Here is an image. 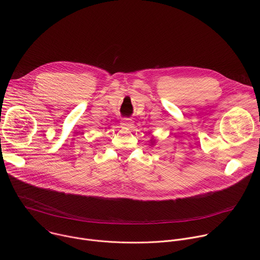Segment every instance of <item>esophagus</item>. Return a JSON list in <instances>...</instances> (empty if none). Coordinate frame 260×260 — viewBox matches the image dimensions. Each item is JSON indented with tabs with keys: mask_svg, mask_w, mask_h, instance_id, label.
Wrapping results in <instances>:
<instances>
[{
	"mask_svg": "<svg viewBox=\"0 0 260 260\" xmlns=\"http://www.w3.org/2000/svg\"><path fill=\"white\" fill-rule=\"evenodd\" d=\"M120 124L123 128H131L133 125V120L131 118H122Z\"/></svg>",
	"mask_w": 260,
	"mask_h": 260,
	"instance_id": "1",
	"label": "esophagus"
}]
</instances>
